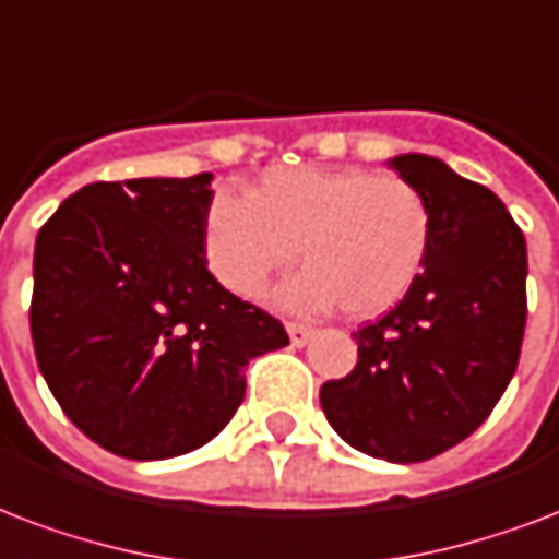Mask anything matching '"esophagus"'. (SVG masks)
<instances>
[{"mask_svg":"<svg viewBox=\"0 0 559 559\" xmlns=\"http://www.w3.org/2000/svg\"><path fill=\"white\" fill-rule=\"evenodd\" d=\"M287 334H289V343L296 348L308 346V340L313 336V328L310 325H301V322H287Z\"/></svg>","mask_w":559,"mask_h":559,"instance_id":"obj_1","label":"esophagus"}]
</instances>
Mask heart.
Listing matches in <instances>:
<instances>
[{
    "mask_svg": "<svg viewBox=\"0 0 559 559\" xmlns=\"http://www.w3.org/2000/svg\"><path fill=\"white\" fill-rule=\"evenodd\" d=\"M431 246L425 195L357 166H272L249 195L219 193L204 216V258L234 296L254 298L296 251L308 266L278 289L287 308L340 305L352 319L395 308Z\"/></svg>",
    "mask_w": 559,
    "mask_h": 559,
    "instance_id": "obj_1",
    "label": "heart"
}]
</instances>
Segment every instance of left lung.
<instances>
[{"label":"left lung","instance_id":"8db88e82","mask_svg":"<svg viewBox=\"0 0 559 559\" xmlns=\"http://www.w3.org/2000/svg\"><path fill=\"white\" fill-rule=\"evenodd\" d=\"M431 211L419 278L386 317L355 331L357 366L319 402L352 449L431 460L487 419L516 372L527 319V246L504 202L440 157H390Z\"/></svg>","mask_w":559,"mask_h":559}]
</instances>
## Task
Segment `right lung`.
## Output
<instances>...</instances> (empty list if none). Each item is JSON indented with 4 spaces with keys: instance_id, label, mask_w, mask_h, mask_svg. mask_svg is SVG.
<instances>
[{
    "instance_id": "right-lung-1",
    "label": "right lung",
    "mask_w": 559,
    "mask_h": 559,
    "mask_svg": "<svg viewBox=\"0 0 559 559\" xmlns=\"http://www.w3.org/2000/svg\"><path fill=\"white\" fill-rule=\"evenodd\" d=\"M211 181H96L34 242L37 366L72 425L119 457L211 442L240 407L251 357L289 343L278 319L207 272Z\"/></svg>"
}]
</instances>
